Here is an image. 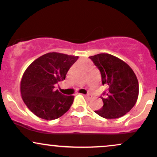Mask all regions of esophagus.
Masks as SVG:
<instances>
[{"instance_id": "esophagus-1", "label": "esophagus", "mask_w": 157, "mask_h": 157, "mask_svg": "<svg viewBox=\"0 0 157 157\" xmlns=\"http://www.w3.org/2000/svg\"><path fill=\"white\" fill-rule=\"evenodd\" d=\"M84 96L88 97H91V95L90 94H84Z\"/></svg>"}]
</instances>
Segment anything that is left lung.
Segmentation results:
<instances>
[{
	"label": "left lung",
	"instance_id": "left-lung-1",
	"mask_svg": "<svg viewBox=\"0 0 157 157\" xmlns=\"http://www.w3.org/2000/svg\"><path fill=\"white\" fill-rule=\"evenodd\" d=\"M89 58L100 70L102 85L109 87L103 106L95 113L105 119H116L130 111L137 100L139 82L136 75L123 60L109 54H98Z\"/></svg>",
	"mask_w": 157,
	"mask_h": 157
}]
</instances>
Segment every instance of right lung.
<instances>
[{
  "mask_svg": "<svg viewBox=\"0 0 157 157\" xmlns=\"http://www.w3.org/2000/svg\"><path fill=\"white\" fill-rule=\"evenodd\" d=\"M77 56L49 52L32 63L21 81L22 99L28 109L38 117L53 120L68 111L74 96H66L55 89V84L66 78Z\"/></svg>",
  "mask_w": 157,
  "mask_h": 157,
  "instance_id": "1",
  "label": "right lung"
}]
</instances>
